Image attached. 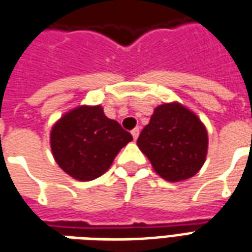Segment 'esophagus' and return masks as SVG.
Wrapping results in <instances>:
<instances>
[{
  "instance_id": "1",
  "label": "esophagus",
  "mask_w": 252,
  "mask_h": 252,
  "mask_svg": "<svg viewBox=\"0 0 252 252\" xmlns=\"http://www.w3.org/2000/svg\"><path fill=\"white\" fill-rule=\"evenodd\" d=\"M132 136H133V139H137L139 137V133H140V129L139 128H135V129H132Z\"/></svg>"
}]
</instances>
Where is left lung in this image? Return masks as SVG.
Here are the masks:
<instances>
[{"instance_id":"obj_1","label":"left lung","mask_w":252,"mask_h":252,"mask_svg":"<svg viewBox=\"0 0 252 252\" xmlns=\"http://www.w3.org/2000/svg\"><path fill=\"white\" fill-rule=\"evenodd\" d=\"M154 170L170 182L188 180L205 162L208 133L200 119L181 104L159 105L137 139Z\"/></svg>"}]
</instances>
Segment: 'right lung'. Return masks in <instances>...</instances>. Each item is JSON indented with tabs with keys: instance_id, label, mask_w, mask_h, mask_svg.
<instances>
[{
	"instance_id": "add662e5",
	"label": "right lung",
	"mask_w": 252,
	"mask_h": 252,
	"mask_svg": "<svg viewBox=\"0 0 252 252\" xmlns=\"http://www.w3.org/2000/svg\"><path fill=\"white\" fill-rule=\"evenodd\" d=\"M132 135L102 108L78 106L52 126L51 150L59 167L78 181L98 178Z\"/></svg>"
}]
</instances>
